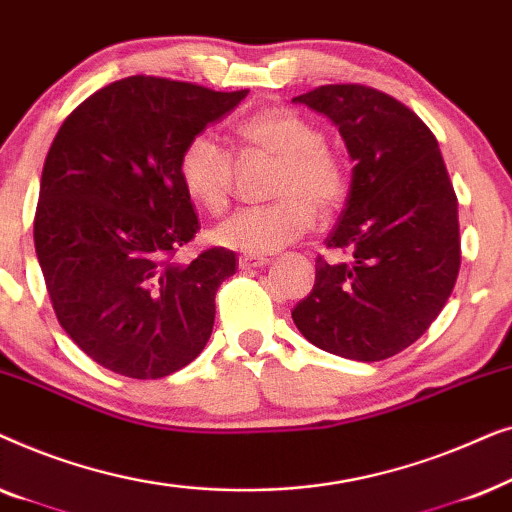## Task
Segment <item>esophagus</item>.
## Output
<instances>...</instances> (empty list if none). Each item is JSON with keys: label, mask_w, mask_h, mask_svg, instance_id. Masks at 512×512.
<instances>
[{"label": "esophagus", "mask_w": 512, "mask_h": 512, "mask_svg": "<svg viewBox=\"0 0 512 512\" xmlns=\"http://www.w3.org/2000/svg\"><path fill=\"white\" fill-rule=\"evenodd\" d=\"M265 263H268V258L263 256H240V270H256L263 268Z\"/></svg>", "instance_id": "34e87169"}]
</instances>
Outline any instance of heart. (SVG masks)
I'll return each mask as SVG.
<instances>
[{
	"instance_id": "b5f03b06",
	"label": "heart",
	"mask_w": 512,
	"mask_h": 512,
	"mask_svg": "<svg viewBox=\"0 0 512 512\" xmlns=\"http://www.w3.org/2000/svg\"><path fill=\"white\" fill-rule=\"evenodd\" d=\"M244 149L277 158L272 195L275 202L249 207L214 230L221 247L244 256H265L303 237L321 212L345 200V167L324 146V132L286 109H268L237 125ZM179 181L188 198L209 212H223L233 184V158L209 132H198L179 153Z\"/></svg>"
}]
</instances>
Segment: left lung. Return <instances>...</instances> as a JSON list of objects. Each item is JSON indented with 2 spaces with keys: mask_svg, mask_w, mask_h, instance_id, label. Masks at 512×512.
Segmentation results:
<instances>
[{
  "mask_svg": "<svg viewBox=\"0 0 512 512\" xmlns=\"http://www.w3.org/2000/svg\"><path fill=\"white\" fill-rule=\"evenodd\" d=\"M293 102L324 114L354 160L345 209L326 237L349 258H317L293 324L324 352L389 359L422 338L459 275V209L445 160L422 118L375 88L335 83Z\"/></svg>",
  "mask_w": 512,
  "mask_h": 512,
  "instance_id": "left-lung-1",
  "label": "left lung"
}]
</instances>
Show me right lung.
<instances>
[{"mask_svg":"<svg viewBox=\"0 0 512 512\" xmlns=\"http://www.w3.org/2000/svg\"><path fill=\"white\" fill-rule=\"evenodd\" d=\"M249 90L128 76L60 125L34 216V249L55 317L100 366L135 380L177 373L205 349L235 251L172 261L200 230L179 153Z\"/></svg>","mask_w":512,"mask_h":512,"instance_id":"1","label":"right lung"}]
</instances>
